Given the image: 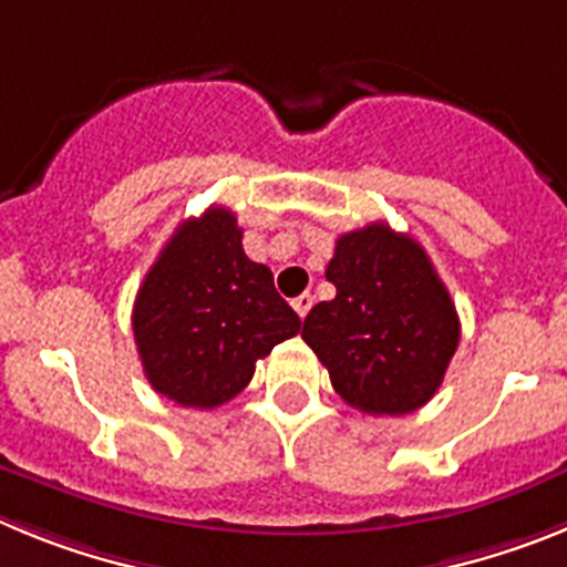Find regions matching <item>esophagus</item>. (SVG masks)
<instances>
[{
	"label": "esophagus",
	"mask_w": 567,
	"mask_h": 567,
	"mask_svg": "<svg viewBox=\"0 0 567 567\" xmlns=\"http://www.w3.org/2000/svg\"><path fill=\"white\" fill-rule=\"evenodd\" d=\"M292 309L300 315V318H307L309 309H312V295H309V292L298 295V298L292 300Z\"/></svg>",
	"instance_id": "34e87169"
}]
</instances>
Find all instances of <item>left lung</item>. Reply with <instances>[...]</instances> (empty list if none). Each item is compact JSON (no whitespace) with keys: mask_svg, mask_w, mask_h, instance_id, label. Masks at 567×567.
I'll return each instance as SVG.
<instances>
[{"mask_svg":"<svg viewBox=\"0 0 567 567\" xmlns=\"http://www.w3.org/2000/svg\"><path fill=\"white\" fill-rule=\"evenodd\" d=\"M300 338L334 392L365 414H409L434 398L460 343L452 295L417 240L378 221L340 235Z\"/></svg>","mask_w":567,"mask_h":567,"instance_id":"left-lung-1","label":"left lung"}]
</instances>
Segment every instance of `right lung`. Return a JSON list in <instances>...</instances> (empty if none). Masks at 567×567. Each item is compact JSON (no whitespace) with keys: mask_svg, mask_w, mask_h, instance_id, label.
Listing matches in <instances>:
<instances>
[{"mask_svg":"<svg viewBox=\"0 0 567 567\" xmlns=\"http://www.w3.org/2000/svg\"><path fill=\"white\" fill-rule=\"evenodd\" d=\"M238 218L209 207L187 218L135 295L133 334L155 392L189 409H215L244 392L255 363L300 332L272 272L247 258Z\"/></svg>","mask_w":567,"mask_h":567,"instance_id":"right-lung-1","label":"right lung"}]
</instances>
